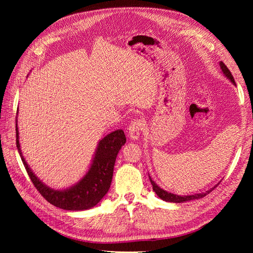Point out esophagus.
<instances>
[{
    "label": "esophagus",
    "instance_id": "obj_1",
    "mask_svg": "<svg viewBox=\"0 0 253 253\" xmlns=\"http://www.w3.org/2000/svg\"><path fill=\"white\" fill-rule=\"evenodd\" d=\"M143 124L141 120H134L131 122V125L128 126V136H129V139L131 140H138L139 136H140V132L142 129Z\"/></svg>",
    "mask_w": 253,
    "mask_h": 253
}]
</instances>
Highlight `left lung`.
I'll return each instance as SVG.
<instances>
[{
    "label": "left lung",
    "mask_w": 253,
    "mask_h": 253,
    "mask_svg": "<svg viewBox=\"0 0 253 253\" xmlns=\"http://www.w3.org/2000/svg\"><path fill=\"white\" fill-rule=\"evenodd\" d=\"M219 66H220V71H221V73L224 74L225 77H226L227 79L230 80V82H232V83L234 84V85H235V81H234V79H233V76L231 75L230 71L228 70V67H227L223 62H221V61L219 62ZM149 177H150V181H151L152 186H153V190H154V192L157 194V196L162 198V200H164V201H166V202H169V203H185V202H189V201L200 200V198L206 196L207 194H209V193L211 192V191H212L214 188H215V187L218 185V183H219V182H218L217 185L214 186L212 189H210V190H208V191H206L205 193H197V194H193V195H176V194L168 192V191H166V190L162 189L160 187H158L157 183H156L154 180H152L150 175H149Z\"/></svg>",
    "instance_id": "1"
}]
</instances>
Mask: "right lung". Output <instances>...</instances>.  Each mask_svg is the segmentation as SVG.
<instances>
[{
	"label": "right lung",
	"mask_w": 253,
	"mask_h": 253,
	"mask_svg": "<svg viewBox=\"0 0 253 253\" xmlns=\"http://www.w3.org/2000/svg\"><path fill=\"white\" fill-rule=\"evenodd\" d=\"M19 109L17 111V115ZM17 148L30 179L41 195L51 205L70 211H82L93 208L108 193L113 178L114 166L121 147L126 141L125 132L117 129L99 140L87 172L71 187L53 189L38 178L23 157L19 141L18 117L16 119Z\"/></svg>",
	"instance_id": "right-lung-1"
}]
</instances>
